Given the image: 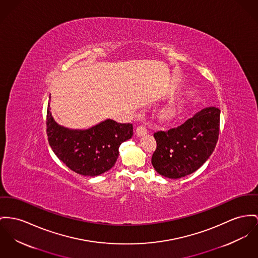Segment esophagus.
I'll list each match as a JSON object with an SVG mask.
<instances>
[{
	"mask_svg": "<svg viewBox=\"0 0 258 258\" xmlns=\"http://www.w3.org/2000/svg\"><path fill=\"white\" fill-rule=\"evenodd\" d=\"M136 133H137L138 136H143L148 133V129L145 125H139L136 129Z\"/></svg>",
	"mask_w": 258,
	"mask_h": 258,
	"instance_id": "34e87169",
	"label": "esophagus"
}]
</instances>
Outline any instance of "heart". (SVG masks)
Here are the masks:
<instances>
[{"label": "heart", "mask_w": 258, "mask_h": 258, "mask_svg": "<svg viewBox=\"0 0 258 258\" xmlns=\"http://www.w3.org/2000/svg\"><path fill=\"white\" fill-rule=\"evenodd\" d=\"M179 107H180V103L179 102H172L169 105H167L166 107H164L161 110V115L163 117H169V116L173 115L178 110Z\"/></svg>", "instance_id": "1"}]
</instances>
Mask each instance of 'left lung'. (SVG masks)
<instances>
[{
	"label": "left lung",
	"mask_w": 258,
	"mask_h": 258,
	"mask_svg": "<svg viewBox=\"0 0 258 258\" xmlns=\"http://www.w3.org/2000/svg\"><path fill=\"white\" fill-rule=\"evenodd\" d=\"M220 109L206 107L183 124L154 133L152 164L160 175L178 179L198 170L211 155L219 136Z\"/></svg>",
	"instance_id": "1"
}]
</instances>
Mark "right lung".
I'll return each instance as SVG.
<instances>
[{
  "mask_svg": "<svg viewBox=\"0 0 258 258\" xmlns=\"http://www.w3.org/2000/svg\"><path fill=\"white\" fill-rule=\"evenodd\" d=\"M47 135L59 160L72 171L93 177L114 165L119 146L133 136V125L107 119L87 130H70L53 120L48 107Z\"/></svg>",
  "mask_w": 258,
  "mask_h": 258,
  "instance_id": "right-lung-1",
  "label": "right lung"
}]
</instances>
